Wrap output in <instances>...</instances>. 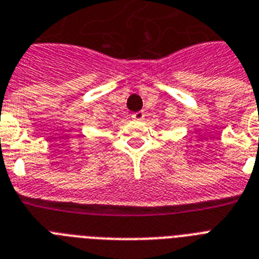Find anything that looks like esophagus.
I'll return each instance as SVG.
<instances>
[{
	"label": "esophagus",
	"mask_w": 259,
	"mask_h": 259,
	"mask_svg": "<svg viewBox=\"0 0 259 259\" xmlns=\"http://www.w3.org/2000/svg\"><path fill=\"white\" fill-rule=\"evenodd\" d=\"M144 117H145L144 111H137V113H133V114H132V118L136 119V121H142Z\"/></svg>",
	"instance_id": "obj_1"
}]
</instances>
